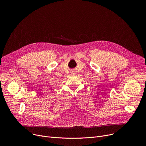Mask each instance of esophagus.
Returning <instances> with one entry per match:
<instances>
[{
  "mask_svg": "<svg viewBox=\"0 0 146 146\" xmlns=\"http://www.w3.org/2000/svg\"><path fill=\"white\" fill-rule=\"evenodd\" d=\"M72 74H73V75H74V74H76V73H75V72H72Z\"/></svg>",
  "mask_w": 146,
  "mask_h": 146,
  "instance_id": "1",
  "label": "esophagus"
}]
</instances>
